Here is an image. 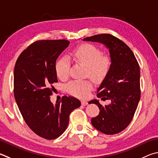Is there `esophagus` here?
<instances>
[{
	"mask_svg": "<svg viewBox=\"0 0 158 158\" xmlns=\"http://www.w3.org/2000/svg\"><path fill=\"white\" fill-rule=\"evenodd\" d=\"M81 105L84 106H85L88 105V102H85V101H81Z\"/></svg>",
	"mask_w": 158,
	"mask_h": 158,
	"instance_id": "esophagus-1",
	"label": "esophagus"
}]
</instances>
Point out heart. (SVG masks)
Returning <instances> with one entry per match:
<instances>
[{"label":"heart","instance_id":"b5f03b06","mask_svg":"<svg viewBox=\"0 0 158 158\" xmlns=\"http://www.w3.org/2000/svg\"><path fill=\"white\" fill-rule=\"evenodd\" d=\"M72 56L88 68V75L94 81H99L104 78L110 68V62L108 57L102 56L98 48L91 44H85L73 51ZM70 64L66 58L59 59L56 65V72L59 78H67L69 74ZM93 88L89 81H74L67 85V90L72 95L80 98L88 96Z\"/></svg>","mask_w":158,"mask_h":158}]
</instances>
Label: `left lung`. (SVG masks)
I'll list each match as a JSON object with an SVG mask.
<instances>
[{
	"label": "left lung",
	"instance_id": "left-lung-1",
	"mask_svg": "<svg viewBox=\"0 0 158 158\" xmlns=\"http://www.w3.org/2000/svg\"><path fill=\"white\" fill-rule=\"evenodd\" d=\"M83 41L99 43L108 50L110 65L97 89V97L109 99L110 104L104 106L97 99L89 104H96L100 110L91 119L93 127L106 135L117 134L130 124L139 102V64L130 48L111 34H98Z\"/></svg>",
	"mask_w": 158,
	"mask_h": 158
}]
</instances>
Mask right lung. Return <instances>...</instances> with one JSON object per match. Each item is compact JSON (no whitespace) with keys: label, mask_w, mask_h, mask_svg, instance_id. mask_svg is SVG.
I'll return each mask as SVG.
<instances>
[{"label":"right lung","mask_w":158,"mask_h":158,"mask_svg":"<svg viewBox=\"0 0 158 158\" xmlns=\"http://www.w3.org/2000/svg\"><path fill=\"white\" fill-rule=\"evenodd\" d=\"M70 42L42 40L33 43L20 54L14 72V93L23 117L39 136L54 139L64 133L72 111L81 102L64 96L54 104L50 95L53 83L58 81L56 61Z\"/></svg>","instance_id":"obj_1"}]
</instances>
